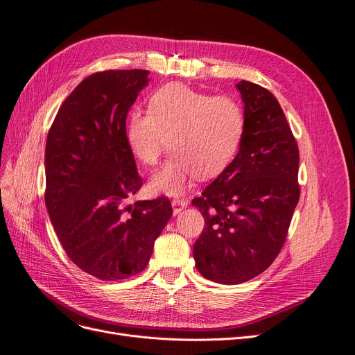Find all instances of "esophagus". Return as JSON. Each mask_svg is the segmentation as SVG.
<instances>
[{
	"mask_svg": "<svg viewBox=\"0 0 355 355\" xmlns=\"http://www.w3.org/2000/svg\"><path fill=\"white\" fill-rule=\"evenodd\" d=\"M189 202L186 199H174L173 200V208H174V215L180 214L182 209L187 208Z\"/></svg>",
	"mask_w": 355,
	"mask_h": 355,
	"instance_id": "esophagus-1",
	"label": "esophagus"
}]
</instances>
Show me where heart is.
<instances>
[{
    "instance_id": "1",
    "label": "heart",
    "mask_w": 355,
    "mask_h": 355,
    "mask_svg": "<svg viewBox=\"0 0 355 355\" xmlns=\"http://www.w3.org/2000/svg\"><path fill=\"white\" fill-rule=\"evenodd\" d=\"M245 135V112L232 97L200 93L169 83L148 97L147 113L134 110L125 137L132 155L147 166L173 155L150 180L153 193L177 196L194 177L212 178L228 168Z\"/></svg>"
}]
</instances>
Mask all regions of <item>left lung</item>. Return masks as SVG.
Masks as SVG:
<instances>
[{
  "instance_id": "1",
  "label": "left lung",
  "mask_w": 355,
  "mask_h": 355,
  "mask_svg": "<svg viewBox=\"0 0 355 355\" xmlns=\"http://www.w3.org/2000/svg\"><path fill=\"white\" fill-rule=\"evenodd\" d=\"M245 135L228 168L194 198L205 228L193 246L205 279L239 284L277 258L300 200V150L277 98L240 81Z\"/></svg>"
}]
</instances>
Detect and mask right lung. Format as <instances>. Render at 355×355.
<instances>
[{"label":"right lung","instance_id":"right-lung-1","mask_svg":"<svg viewBox=\"0 0 355 355\" xmlns=\"http://www.w3.org/2000/svg\"><path fill=\"white\" fill-rule=\"evenodd\" d=\"M148 71L85 78L63 101L45 146V207L75 266L100 280L143 271L173 215L168 198L127 205L143 180L125 137Z\"/></svg>","mask_w":355,"mask_h":355}]
</instances>
